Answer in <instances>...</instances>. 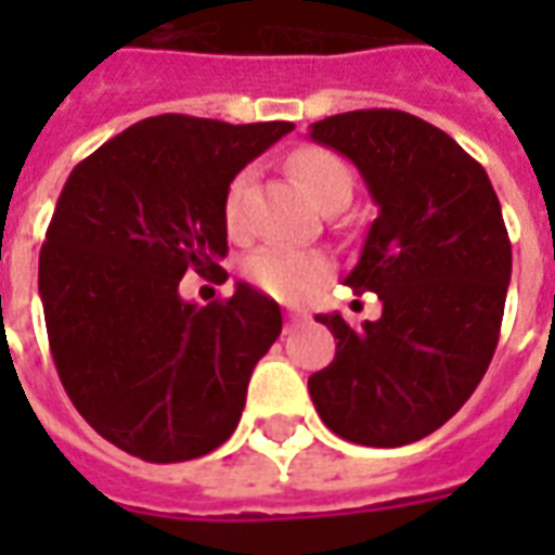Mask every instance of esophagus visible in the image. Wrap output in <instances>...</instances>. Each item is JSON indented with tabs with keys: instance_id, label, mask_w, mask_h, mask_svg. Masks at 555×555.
<instances>
[{
	"instance_id": "esophagus-1",
	"label": "esophagus",
	"mask_w": 555,
	"mask_h": 555,
	"mask_svg": "<svg viewBox=\"0 0 555 555\" xmlns=\"http://www.w3.org/2000/svg\"><path fill=\"white\" fill-rule=\"evenodd\" d=\"M300 321H302L300 312H294V309H291V312H285V330H294V326L300 324Z\"/></svg>"
}]
</instances>
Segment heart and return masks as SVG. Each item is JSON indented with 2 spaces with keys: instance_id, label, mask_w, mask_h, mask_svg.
Returning a JSON list of instances; mask_svg holds the SVG:
<instances>
[{
  "instance_id": "1",
  "label": "heart",
  "mask_w": 555,
  "mask_h": 555,
  "mask_svg": "<svg viewBox=\"0 0 555 555\" xmlns=\"http://www.w3.org/2000/svg\"><path fill=\"white\" fill-rule=\"evenodd\" d=\"M288 171L321 210L333 205H345L350 193H353V169L326 147H297L288 157ZM246 186H249V171H241L231 181L229 195H225V222H229V229L234 234L243 231V195H246ZM326 267L330 264H326L324 255L297 253V249H285V246H261L258 253L246 258L243 273L249 276L253 285L267 291L270 297L300 300V297L309 294V288L318 279L326 276Z\"/></svg>"
}]
</instances>
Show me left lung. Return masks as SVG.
<instances>
[{
	"mask_svg": "<svg viewBox=\"0 0 555 555\" xmlns=\"http://www.w3.org/2000/svg\"><path fill=\"white\" fill-rule=\"evenodd\" d=\"M309 137L348 157L377 219L345 285L384 302L362 330L318 321L336 360L309 377L330 430L396 449L446 425L488 372L512 282V243L488 171L440 127L398 109L314 121Z\"/></svg>",
	"mask_w": 555,
	"mask_h": 555,
	"instance_id": "8db88e82",
	"label": "left lung"
}]
</instances>
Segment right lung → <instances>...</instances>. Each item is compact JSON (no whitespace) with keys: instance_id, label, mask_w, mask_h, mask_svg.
Listing matches in <instances>:
<instances>
[{"instance_id":"obj_1","label":"right lung","mask_w":555,"mask_h":555,"mask_svg":"<svg viewBox=\"0 0 555 555\" xmlns=\"http://www.w3.org/2000/svg\"><path fill=\"white\" fill-rule=\"evenodd\" d=\"M291 130L157 115L70 171L38 261L43 321L67 398L127 454L193 461L237 428L279 302L246 282L207 306L178 288L186 270L229 279L231 181Z\"/></svg>"}]
</instances>
